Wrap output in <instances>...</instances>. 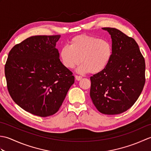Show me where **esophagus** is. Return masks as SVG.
<instances>
[{"mask_svg":"<svg viewBox=\"0 0 151 151\" xmlns=\"http://www.w3.org/2000/svg\"><path fill=\"white\" fill-rule=\"evenodd\" d=\"M82 78V76H77V75L75 76V79L76 80V81H81Z\"/></svg>","mask_w":151,"mask_h":151,"instance_id":"1","label":"esophagus"}]
</instances>
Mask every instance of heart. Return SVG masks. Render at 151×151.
Instances as JSON below:
<instances>
[{
  "instance_id": "b5f03b06",
  "label": "heart",
  "mask_w": 151,
  "mask_h": 151,
  "mask_svg": "<svg viewBox=\"0 0 151 151\" xmlns=\"http://www.w3.org/2000/svg\"><path fill=\"white\" fill-rule=\"evenodd\" d=\"M112 52L111 45L108 40L81 34L73 38L69 47L61 49L60 58L67 69H73L81 62L77 70L79 73L97 74L107 67Z\"/></svg>"
}]
</instances>
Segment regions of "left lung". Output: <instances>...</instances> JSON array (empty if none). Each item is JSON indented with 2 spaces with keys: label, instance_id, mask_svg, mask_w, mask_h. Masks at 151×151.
Here are the masks:
<instances>
[{
  "label": "left lung",
  "instance_id": "left-lung-1",
  "mask_svg": "<svg viewBox=\"0 0 151 151\" xmlns=\"http://www.w3.org/2000/svg\"><path fill=\"white\" fill-rule=\"evenodd\" d=\"M110 34L112 56L102 71L91 76L90 97L102 114H119L132 107L145 82V59L133 38L114 28Z\"/></svg>",
  "mask_w": 151,
  "mask_h": 151
}]
</instances>
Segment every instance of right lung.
I'll return each instance as SVG.
<instances>
[{"label":"right lung","mask_w":151,"mask_h":151,"mask_svg":"<svg viewBox=\"0 0 151 151\" xmlns=\"http://www.w3.org/2000/svg\"><path fill=\"white\" fill-rule=\"evenodd\" d=\"M56 36H35L9 51L5 76L13 100L29 113L48 117L58 111L74 82L60 60Z\"/></svg>","instance_id":"right-lung-1"}]
</instances>
